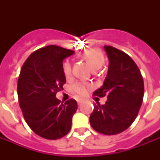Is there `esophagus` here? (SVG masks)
Wrapping results in <instances>:
<instances>
[{
	"label": "esophagus",
	"mask_w": 160,
	"mask_h": 160,
	"mask_svg": "<svg viewBox=\"0 0 160 160\" xmlns=\"http://www.w3.org/2000/svg\"><path fill=\"white\" fill-rule=\"evenodd\" d=\"M83 101H84V100H83L82 99H78V100H77L78 105H80V104H82Z\"/></svg>",
	"instance_id": "1"
}]
</instances>
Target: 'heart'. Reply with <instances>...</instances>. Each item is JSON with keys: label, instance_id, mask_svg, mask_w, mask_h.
<instances>
[{"label": "heart", "instance_id": "obj_1", "mask_svg": "<svg viewBox=\"0 0 160 160\" xmlns=\"http://www.w3.org/2000/svg\"><path fill=\"white\" fill-rule=\"evenodd\" d=\"M82 56L91 65L93 70L100 69L105 62L104 54L99 49L94 48L88 50L82 54ZM63 71H64V74L66 77L70 76V74H71V64H70V61H66V62L64 63ZM90 87V85L89 83L85 82V81H80V82L76 83L73 86V90L79 96H84V95H86Z\"/></svg>", "mask_w": 160, "mask_h": 160}]
</instances>
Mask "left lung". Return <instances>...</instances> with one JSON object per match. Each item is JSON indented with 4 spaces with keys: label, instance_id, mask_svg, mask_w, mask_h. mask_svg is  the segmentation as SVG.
<instances>
[{
    "label": "left lung",
    "instance_id": "1",
    "mask_svg": "<svg viewBox=\"0 0 160 160\" xmlns=\"http://www.w3.org/2000/svg\"><path fill=\"white\" fill-rule=\"evenodd\" d=\"M109 69L104 84L93 95L107 96L105 105H94L90 123L95 131L113 135L124 131L136 119L144 97V80L139 67L126 53L105 46Z\"/></svg>",
    "mask_w": 160,
    "mask_h": 160
}]
</instances>
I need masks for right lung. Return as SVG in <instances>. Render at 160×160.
Instances as JSON below:
<instances>
[{
	"mask_svg": "<svg viewBox=\"0 0 160 160\" xmlns=\"http://www.w3.org/2000/svg\"><path fill=\"white\" fill-rule=\"evenodd\" d=\"M74 52L46 46L34 51L21 68L17 83L20 107L29 127L44 139H60L71 128L77 102L71 99L63 104L55 95L66 82L63 60Z\"/></svg>",
	"mask_w": 160,
	"mask_h": 160,
	"instance_id": "add662e5",
	"label": "right lung"
}]
</instances>
